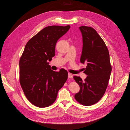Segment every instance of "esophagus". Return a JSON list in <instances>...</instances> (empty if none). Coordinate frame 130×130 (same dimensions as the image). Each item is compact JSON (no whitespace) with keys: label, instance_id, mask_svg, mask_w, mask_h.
Masks as SVG:
<instances>
[{"label":"esophagus","instance_id":"1","mask_svg":"<svg viewBox=\"0 0 130 130\" xmlns=\"http://www.w3.org/2000/svg\"><path fill=\"white\" fill-rule=\"evenodd\" d=\"M73 75L72 74L68 73V78H70V79H71V78H73Z\"/></svg>","mask_w":130,"mask_h":130}]
</instances>
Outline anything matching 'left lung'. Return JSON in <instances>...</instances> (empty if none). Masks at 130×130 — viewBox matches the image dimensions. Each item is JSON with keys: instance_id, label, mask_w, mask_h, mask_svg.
<instances>
[{"instance_id": "8db88e82", "label": "left lung", "mask_w": 130, "mask_h": 130, "mask_svg": "<svg viewBox=\"0 0 130 130\" xmlns=\"http://www.w3.org/2000/svg\"><path fill=\"white\" fill-rule=\"evenodd\" d=\"M79 29L83 41L80 62L87 64L84 73L87 76L84 81L80 76L73 77L80 87L74 96L80 104L90 106L98 103L104 95L112 67L107 47L95 30L86 26Z\"/></svg>"}]
</instances>
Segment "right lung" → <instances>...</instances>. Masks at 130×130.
Segmentation results:
<instances>
[{
  "instance_id": "right-lung-1",
  "label": "right lung",
  "mask_w": 130,
  "mask_h": 130,
  "mask_svg": "<svg viewBox=\"0 0 130 130\" xmlns=\"http://www.w3.org/2000/svg\"><path fill=\"white\" fill-rule=\"evenodd\" d=\"M52 25L44 27L27 42L19 60V82L25 96L38 107H46L56 99L58 90L68 78L64 69L51 70L57 40L70 29Z\"/></svg>"
}]
</instances>
